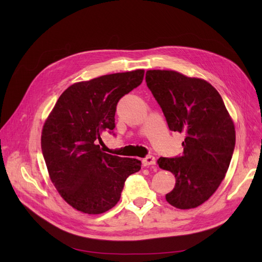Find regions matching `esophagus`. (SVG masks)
Returning <instances> with one entry per match:
<instances>
[{
	"label": "esophagus",
	"instance_id": "obj_1",
	"mask_svg": "<svg viewBox=\"0 0 262 262\" xmlns=\"http://www.w3.org/2000/svg\"><path fill=\"white\" fill-rule=\"evenodd\" d=\"M144 166H150V165H155L156 160L153 155H147L145 158H143V161H142Z\"/></svg>",
	"mask_w": 262,
	"mask_h": 262
}]
</instances>
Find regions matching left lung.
I'll return each instance as SVG.
<instances>
[{
    "label": "left lung",
    "mask_w": 262,
    "mask_h": 262,
    "mask_svg": "<svg viewBox=\"0 0 262 262\" xmlns=\"http://www.w3.org/2000/svg\"><path fill=\"white\" fill-rule=\"evenodd\" d=\"M145 81L169 130L186 134L181 156L157 161L176 178L166 201L182 210L199 207L225 177L235 148L234 123L221 95L208 82L165 70L147 71Z\"/></svg>",
    "instance_id": "obj_1"
}]
</instances>
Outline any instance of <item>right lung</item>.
<instances>
[{
	"mask_svg": "<svg viewBox=\"0 0 262 262\" xmlns=\"http://www.w3.org/2000/svg\"><path fill=\"white\" fill-rule=\"evenodd\" d=\"M144 70L104 75L70 86L45 122L41 149L50 179L71 207L104 213L120 200L124 182L141 169L136 158L104 153L97 142L114 133L117 104L143 81Z\"/></svg>",
	"mask_w": 262,
	"mask_h": 262,
	"instance_id": "right-lung-1",
	"label": "right lung"
}]
</instances>
